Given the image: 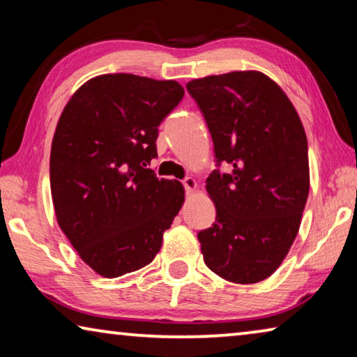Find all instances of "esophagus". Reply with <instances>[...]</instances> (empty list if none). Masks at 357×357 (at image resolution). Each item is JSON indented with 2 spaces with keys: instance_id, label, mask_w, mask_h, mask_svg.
Instances as JSON below:
<instances>
[{
  "instance_id": "obj_1",
  "label": "esophagus",
  "mask_w": 357,
  "mask_h": 357,
  "mask_svg": "<svg viewBox=\"0 0 357 357\" xmlns=\"http://www.w3.org/2000/svg\"><path fill=\"white\" fill-rule=\"evenodd\" d=\"M183 185H184L185 192L190 193L197 189V181L193 178H185V179H183Z\"/></svg>"
}]
</instances>
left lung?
Instances as JSON below:
<instances>
[{"mask_svg": "<svg viewBox=\"0 0 357 357\" xmlns=\"http://www.w3.org/2000/svg\"><path fill=\"white\" fill-rule=\"evenodd\" d=\"M214 143L206 190L213 227L198 231L203 259L222 279L257 283L291 247L309 197V149L294 107L261 72H229L185 84ZM232 167L229 174L220 165Z\"/></svg>", "mask_w": 357, "mask_h": 357, "instance_id": "obj_1", "label": "left lung"}]
</instances>
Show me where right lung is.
<instances>
[{"label": "right lung", "instance_id": "1", "mask_svg": "<svg viewBox=\"0 0 357 357\" xmlns=\"http://www.w3.org/2000/svg\"><path fill=\"white\" fill-rule=\"evenodd\" d=\"M184 98L173 80L91 78L58 121L50 154L56 219L78 255L113 279L144 268L184 202L178 181L146 168L159 126Z\"/></svg>", "mask_w": 357, "mask_h": 357}]
</instances>
